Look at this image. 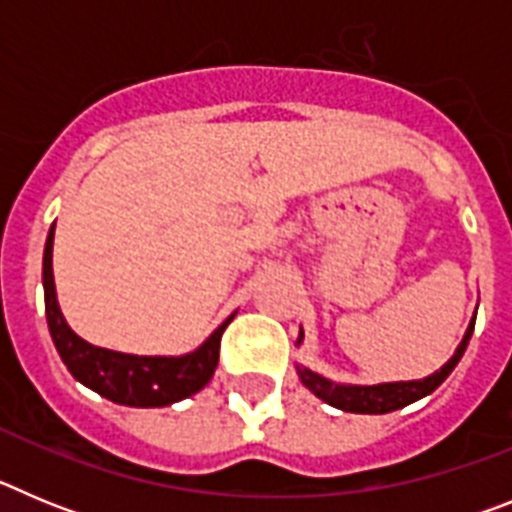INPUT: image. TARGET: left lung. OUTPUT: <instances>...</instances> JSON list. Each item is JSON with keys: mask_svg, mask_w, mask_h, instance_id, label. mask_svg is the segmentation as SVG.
Listing matches in <instances>:
<instances>
[{"mask_svg": "<svg viewBox=\"0 0 512 512\" xmlns=\"http://www.w3.org/2000/svg\"><path fill=\"white\" fill-rule=\"evenodd\" d=\"M472 330H474V320L469 323L464 338H461L456 354L451 356V359L438 369V372H433L431 377L415 379V382H387V384H369V387H364V384H336V382H330V379L320 377V374L310 372V369H305V366H297V374H300L302 384H305L312 395L325 400L328 405H333V408L346 410V413H361V415L392 413V410L405 408V405L420 400V397L431 395L438 384L454 372V366L459 364V359L464 356V351H467ZM300 341H302V330L297 343Z\"/></svg>", "mask_w": 512, "mask_h": 512, "instance_id": "obj_1", "label": "left lung"}]
</instances>
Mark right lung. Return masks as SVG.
<instances>
[{
	"instance_id": "1",
	"label": "right lung",
	"mask_w": 512,
	"mask_h": 512,
	"mask_svg": "<svg viewBox=\"0 0 512 512\" xmlns=\"http://www.w3.org/2000/svg\"><path fill=\"white\" fill-rule=\"evenodd\" d=\"M53 230L56 223L51 225L43 253L45 318L56 351L74 379L87 384L97 395L130 408H164L200 392L215 374L220 359V338L233 315L197 351L184 356H133L92 346L69 328L58 307L56 284H53Z\"/></svg>"
}]
</instances>
